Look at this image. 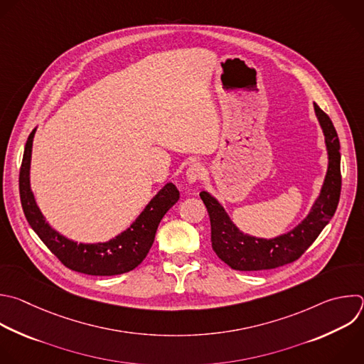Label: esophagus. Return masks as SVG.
<instances>
[{
  "label": "esophagus",
  "mask_w": 364,
  "mask_h": 364,
  "mask_svg": "<svg viewBox=\"0 0 364 364\" xmlns=\"http://www.w3.org/2000/svg\"><path fill=\"white\" fill-rule=\"evenodd\" d=\"M186 176H187L188 183H196V181H198V180L203 178V176H204V168H203V166H201L200 163H193V164H190V167L187 168Z\"/></svg>",
  "instance_id": "1"
}]
</instances>
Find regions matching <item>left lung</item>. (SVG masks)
<instances>
[{"mask_svg": "<svg viewBox=\"0 0 364 364\" xmlns=\"http://www.w3.org/2000/svg\"><path fill=\"white\" fill-rule=\"evenodd\" d=\"M316 115L326 137L328 168L318 198L310 214L291 231L264 240L241 232L228 218L224 208L208 193L200 197L208 211L211 224V247L227 266L238 272H259L277 269L300 259L314 243L321 230L334 215L341 191L340 143L330 117L314 104Z\"/></svg>", "mask_w": 364, "mask_h": 364, "instance_id": "obj_1", "label": "left lung"}]
</instances>
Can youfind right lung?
Segmentation results:
<instances>
[{"mask_svg": "<svg viewBox=\"0 0 364 364\" xmlns=\"http://www.w3.org/2000/svg\"><path fill=\"white\" fill-rule=\"evenodd\" d=\"M36 130L30 134L20 168V198L27 221L48 250L70 270L90 276H117L136 269L149 255L164 214L178 201L173 183L166 184L139 218L115 238L98 245H77L53 230L41 214L30 187V161Z\"/></svg>", "mask_w": 364, "mask_h": 364, "instance_id": "obj_1", "label": "right lung"}]
</instances>
